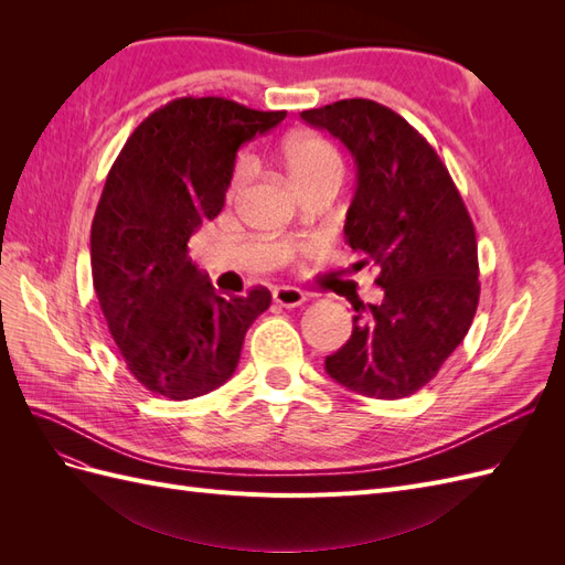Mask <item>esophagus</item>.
<instances>
[{
	"instance_id": "1",
	"label": "esophagus",
	"mask_w": 565,
	"mask_h": 565,
	"mask_svg": "<svg viewBox=\"0 0 565 565\" xmlns=\"http://www.w3.org/2000/svg\"><path fill=\"white\" fill-rule=\"evenodd\" d=\"M273 301L278 306H285V309H295V306H301L306 301V295L295 287H278L273 289Z\"/></svg>"
}]
</instances>
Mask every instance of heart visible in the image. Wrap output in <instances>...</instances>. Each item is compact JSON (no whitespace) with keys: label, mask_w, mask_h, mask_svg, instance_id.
Wrapping results in <instances>:
<instances>
[{"label":"heart","mask_w":565,"mask_h":565,"mask_svg":"<svg viewBox=\"0 0 565 565\" xmlns=\"http://www.w3.org/2000/svg\"><path fill=\"white\" fill-rule=\"evenodd\" d=\"M285 164L289 179L295 181L297 188L309 185L313 181L328 179V177H339L344 172V164H341L339 152L332 143L324 139H318V136H301V139H295L285 148ZM252 179V160L241 158L233 169V179H231V195H237ZM320 247V241L306 243V252H316Z\"/></svg>","instance_id":"1"}]
</instances>
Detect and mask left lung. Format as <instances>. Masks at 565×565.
Here are the masks:
<instances>
[{"instance_id": "obj_1", "label": "left lung", "mask_w": 565, "mask_h": 565, "mask_svg": "<svg viewBox=\"0 0 565 565\" xmlns=\"http://www.w3.org/2000/svg\"><path fill=\"white\" fill-rule=\"evenodd\" d=\"M355 162L344 237L374 270L380 303L353 299V332L324 358L330 377L361 396L398 401L429 384L476 316L478 245L448 167L424 136L370 98L301 113Z\"/></svg>"}]
</instances>
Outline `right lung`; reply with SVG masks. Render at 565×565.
Instances as JSON below:
<instances>
[{"instance_id":"obj_1","label":"right lung","mask_w":565,"mask_h":565,"mask_svg":"<svg viewBox=\"0 0 565 565\" xmlns=\"http://www.w3.org/2000/svg\"><path fill=\"white\" fill-rule=\"evenodd\" d=\"M285 110L228 98H177L134 129L110 167L92 224V278L134 380L191 401L231 380L266 287L218 297L188 259V241L226 202L235 152Z\"/></svg>"}]
</instances>
